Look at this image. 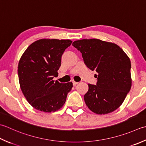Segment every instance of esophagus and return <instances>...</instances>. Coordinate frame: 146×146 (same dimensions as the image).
Wrapping results in <instances>:
<instances>
[{"label": "esophagus", "instance_id": "34e87169", "mask_svg": "<svg viewBox=\"0 0 146 146\" xmlns=\"http://www.w3.org/2000/svg\"><path fill=\"white\" fill-rule=\"evenodd\" d=\"M78 84V82H75V81L73 82V85H74V86H75V85H77Z\"/></svg>", "mask_w": 146, "mask_h": 146}]
</instances>
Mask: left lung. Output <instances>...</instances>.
<instances>
[{
    "instance_id": "obj_1",
    "label": "left lung",
    "mask_w": 146,
    "mask_h": 146,
    "mask_svg": "<svg viewBox=\"0 0 146 146\" xmlns=\"http://www.w3.org/2000/svg\"><path fill=\"white\" fill-rule=\"evenodd\" d=\"M85 64L98 75L96 85L88 84L84 101L94 113L106 115L120 106L132 86L130 58L118 45L101 40L73 42Z\"/></svg>"
}]
</instances>
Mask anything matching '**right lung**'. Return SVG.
<instances>
[{"instance_id": "1", "label": "right lung", "mask_w": 146, "mask_h": 146, "mask_svg": "<svg viewBox=\"0 0 146 146\" xmlns=\"http://www.w3.org/2000/svg\"><path fill=\"white\" fill-rule=\"evenodd\" d=\"M70 40L40 39L32 43L19 59V82L26 99L35 109L54 112L63 106L72 82L53 80L58 76L61 57Z\"/></svg>"}]
</instances>
